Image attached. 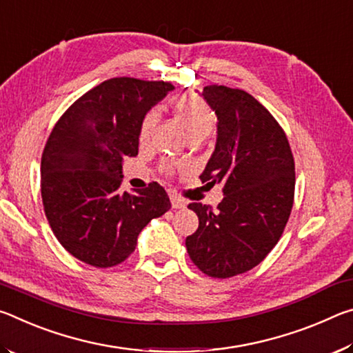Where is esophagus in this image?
I'll return each mask as SVG.
<instances>
[{
    "instance_id": "34e87169",
    "label": "esophagus",
    "mask_w": 353,
    "mask_h": 353,
    "mask_svg": "<svg viewBox=\"0 0 353 353\" xmlns=\"http://www.w3.org/2000/svg\"><path fill=\"white\" fill-rule=\"evenodd\" d=\"M171 205H172V208H176L177 210V208H183L185 205H187V202L179 198V196H176V194H171Z\"/></svg>"
}]
</instances>
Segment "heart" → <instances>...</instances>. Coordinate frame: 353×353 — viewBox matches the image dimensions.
I'll return each mask as SVG.
<instances>
[{
    "label": "heart",
    "mask_w": 353,
    "mask_h": 353,
    "mask_svg": "<svg viewBox=\"0 0 353 353\" xmlns=\"http://www.w3.org/2000/svg\"><path fill=\"white\" fill-rule=\"evenodd\" d=\"M170 109L190 140L205 139L207 135H210L214 129V124H216V115H214L212 107L202 98L196 97V94H181V97H176L171 101ZM155 123H157V112L149 110L143 117L140 124V143L149 141ZM162 168L165 172H171L174 170V165L163 163Z\"/></svg>",
    "instance_id": "1"
}]
</instances>
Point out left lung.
Returning <instances> with one entry per match:
<instances>
[{"mask_svg":"<svg viewBox=\"0 0 353 353\" xmlns=\"http://www.w3.org/2000/svg\"><path fill=\"white\" fill-rule=\"evenodd\" d=\"M202 97L216 113L218 137L199 177L223 182L224 199L216 210L188 205L199 227L185 246L202 272L227 279L255 268L282 236L294 201V159L283 129L252 94L208 85Z\"/></svg>","mask_w":353,"mask_h":353,"instance_id":"8db88e82","label":"left lung"}]
</instances>
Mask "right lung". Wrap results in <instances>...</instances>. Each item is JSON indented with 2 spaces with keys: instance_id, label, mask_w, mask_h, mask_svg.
I'll use <instances>...</instances> for the list:
<instances>
[{
  "instance_id": "add662e5",
  "label": "right lung",
  "mask_w": 353,
  "mask_h": 353,
  "mask_svg": "<svg viewBox=\"0 0 353 353\" xmlns=\"http://www.w3.org/2000/svg\"><path fill=\"white\" fill-rule=\"evenodd\" d=\"M170 82L113 77L74 101L41 154V201L59 243L87 265L110 268L134 252L149 221L171 208L157 182L121 191L123 160L139 154L143 117Z\"/></svg>"
}]
</instances>
